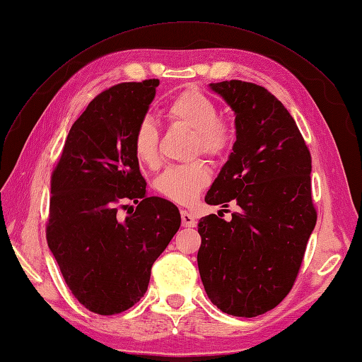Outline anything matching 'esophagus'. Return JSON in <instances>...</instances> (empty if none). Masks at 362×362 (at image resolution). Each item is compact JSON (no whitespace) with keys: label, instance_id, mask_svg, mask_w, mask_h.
Masks as SVG:
<instances>
[{"label":"esophagus","instance_id":"1","mask_svg":"<svg viewBox=\"0 0 362 362\" xmlns=\"http://www.w3.org/2000/svg\"><path fill=\"white\" fill-rule=\"evenodd\" d=\"M181 222H182L184 228H193L196 225L194 217L189 211H185V210L181 211Z\"/></svg>","mask_w":362,"mask_h":362}]
</instances>
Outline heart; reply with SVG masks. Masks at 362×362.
<instances>
[{
    "instance_id": "1",
    "label": "heart",
    "mask_w": 362,
    "mask_h": 362,
    "mask_svg": "<svg viewBox=\"0 0 362 362\" xmlns=\"http://www.w3.org/2000/svg\"><path fill=\"white\" fill-rule=\"evenodd\" d=\"M166 117L170 124L193 131V156L202 152L211 158H221L233 146V125L217 117L216 103L196 87H189L173 98L166 107ZM134 154L145 166H158V133L149 119L141 120L136 129ZM210 181V169L202 160H198L164 170L157 180V190L175 204L189 205Z\"/></svg>"
}]
</instances>
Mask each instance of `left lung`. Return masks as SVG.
Returning <instances> with one entry per match:
<instances>
[{"label":"left lung","instance_id":"1","mask_svg":"<svg viewBox=\"0 0 362 362\" xmlns=\"http://www.w3.org/2000/svg\"><path fill=\"white\" fill-rule=\"evenodd\" d=\"M235 115V144L205 196L235 202L233 218L198 223V267L218 310L257 317L275 308L298 276L317 222L311 154L294 119L267 89L240 80L211 83Z\"/></svg>","mask_w":362,"mask_h":362}]
</instances>
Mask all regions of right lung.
<instances>
[{
  "instance_id": "add662e5",
  "label": "right lung",
  "mask_w": 362,
  "mask_h": 362,
  "mask_svg": "<svg viewBox=\"0 0 362 362\" xmlns=\"http://www.w3.org/2000/svg\"><path fill=\"white\" fill-rule=\"evenodd\" d=\"M158 80L120 83L75 120L51 175L47 242L69 290L92 313L113 315L148 290L151 267L181 225L172 202L146 196L134 134ZM127 202L138 206L124 221Z\"/></svg>"
}]
</instances>
